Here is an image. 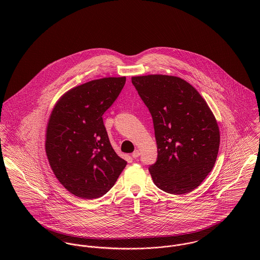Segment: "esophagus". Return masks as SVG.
<instances>
[{"instance_id": "34e87169", "label": "esophagus", "mask_w": 260, "mask_h": 260, "mask_svg": "<svg viewBox=\"0 0 260 260\" xmlns=\"http://www.w3.org/2000/svg\"><path fill=\"white\" fill-rule=\"evenodd\" d=\"M139 156H140V151H139V150H135V151L132 153V157H133L134 159L138 158Z\"/></svg>"}]
</instances>
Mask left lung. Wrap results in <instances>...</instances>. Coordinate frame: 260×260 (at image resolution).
<instances>
[{"label": "left lung", "instance_id": "1", "mask_svg": "<svg viewBox=\"0 0 260 260\" xmlns=\"http://www.w3.org/2000/svg\"><path fill=\"white\" fill-rule=\"evenodd\" d=\"M131 80L153 119L158 156L149 172L154 184L170 194L191 192L217 158L220 133L213 113L179 77L147 75Z\"/></svg>", "mask_w": 260, "mask_h": 260}]
</instances>
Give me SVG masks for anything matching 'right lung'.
Returning <instances> with one entry per match:
<instances>
[{
    "label": "right lung",
    "mask_w": 260,
    "mask_h": 260,
    "mask_svg": "<svg viewBox=\"0 0 260 260\" xmlns=\"http://www.w3.org/2000/svg\"><path fill=\"white\" fill-rule=\"evenodd\" d=\"M125 82L126 77H108L76 86L50 115L45 143L50 166L59 182L82 199L106 194L127 164L112 148L102 118Z\"/></svg>",
    "instance_id": "add662e5"
}]
</instances>
